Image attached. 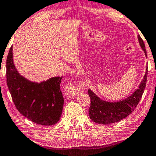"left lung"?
Returning a JSON list of instances; mask_svg holds the SVG:
<instances>
[{"label": "left lung", "instance_id": "left-lung-1", "mask_svg": "<svg viewBox=\"0 0 156 156\" xmlns=\"http://www.w3.org/2000/svg\"><path fill=\"white\" fill-rule=\"evenodd\" d=\"M138 39L146 56H147L144 43L140 35H138ZM147 74L148 68L146 69V74L142 83H140L139 88L129 97L119 102H107L101 100L92 91L88 90L89 96L91 99L90 107L89 109L90 119L101 124H111L119 122L130 115L137 107L144 93L147 80Z\"/></svg>", "mask_w": 156, "mask_h": 156}]
</instances>
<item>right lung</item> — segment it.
Returning <instances> with one entry per match:
<instances>
[{"label": "right lung", "instance_id": "1", "mask_svg": "<svg viewBox=\"0 0 156 156\" xmlns=\"http://www.w3.org/2000/svg\"><path fill=\"white\" fill-rule=\"evenodd\" d=\"M7 85L16 109L37 124L51 126L60 120L64 105L62 77L40 83L30 82L18 73L13 62L12 46L6 62Z\"/></svg>", "mask_w": 156, "mask_h": 156}]
</instances>
